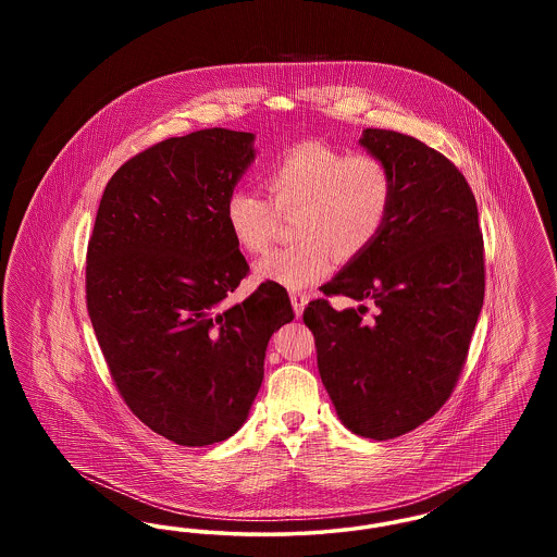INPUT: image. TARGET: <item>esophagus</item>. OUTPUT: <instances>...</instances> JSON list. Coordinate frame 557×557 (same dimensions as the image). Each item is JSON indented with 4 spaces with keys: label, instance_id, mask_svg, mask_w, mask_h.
<instances>
[{
    "label": "esophagus",
    "instance_id": "esophagus-1",
    "mask_svg": "<svg viewBox=\"0 0 557 557\" xmlns=\"http://www.w3.org/2000/svg\"><path fill=\"white\" fill-rule=\"evenodd\" d=\"M290 300L296 318H300L302 311H305V307H307V302H309V294H307V292H292Z\"/></svg>",
    "mask_w": 557,
    "mask_h": 557
}]
</instances>
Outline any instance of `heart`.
Returning a JSON list of instances; mask_svg holds the SVG:
<instances>
[{
    "label": "heart",
    "mask_w": 557,
    "mask_h": 557,
    "mask_svg": "<svg viewBox=\"0 0 557 557\" xmlns=\"http://www.w3.org/2000/svg\"><path fill=\"white\" fill-rule=\"evenodd\" d=\"M271 201L255 189L234 187L225 221L239 248L263 255L275 238L280 214H294L296 242L271 252L257 273L284 288H305L330 273L334 255L361 257L382 234L395 202V175L373 152H352L302 141L286 148L263 173Z\"/></svg>",
    "instance_id": "b5f03b06"
}]
</instances>
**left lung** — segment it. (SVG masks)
I'll return each instance as SVG.
<instances>
[{
	"label": "left lung",
	"mask_w": 557,
	"mask_h": 557,
	"mask_svg": "<svg viewBox=\"0 0 557 557\" xmlns=\"http://www.w3.org/2000/svg\"><path fill=\"white\" fill-rule=\"evenodd\" d=\"M361 146L391 164L393 209L302 319L343 424L388 441L428 422L461 375L484 300V242L472 187L447 157L391 129H366ZM330 295L370 299L376 313L336 312Z\"/></svg>",
	"instance_id": "obj_1"
}]
</instances>
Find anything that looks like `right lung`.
Masks as SVG:
<instances>
[{"instance_id": "1", "label": "right lung", "mask_w": 557, "mask_h": 557, "mask_svg": "<svg viewBox=\"0 0 557 557\" xmlns=\"http://www.w3.org/2000/svg\"><path fill=\"white\" fill-rule=\"evenodd\" d=\"M252 139L212 127L135 154L110 177L87 244V313L112 382L139 422L182 447L244 424L269 338L294 319L273 282L219 307L250 273L223 211Z\"/></svg>"}]
</instances>
